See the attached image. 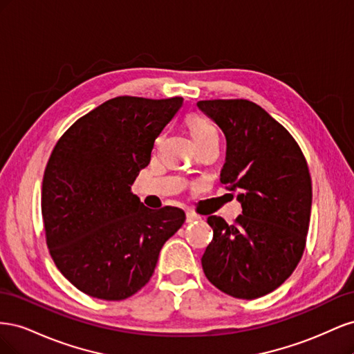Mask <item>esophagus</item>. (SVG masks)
I'll list each match as a JSON object with an SVG mask.
<instances>
[{
  "instance_id": "esophagus-1",
  "label": "esophagus",
  "mask_w": 354,
  "mask_h": 354,
  "mask_svg": "<svg viewBox=\"0 0 354 354\" xmlns=\"http://www.w3.org/2000/svg\"><path fill=\"white\" fill-rule=\"evenodd\" d=\"M198 220H201V217L196 216V214H194V212H187L186 214V221L187 223H194V221H198Z\"/></svg>"
}]
</instances>
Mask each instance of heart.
<instances>
[{
	"label": "heart",
	"instance_id": "obj_1",
	"mask_svg": "<svg viewBox=\"0 0 354 354\" xmlns=\"http://www.w3.org/2000/svg\"><path fill=\"white\" fill-rule=\"evenodd\" d=\"M187 127L190 130L192 138L199 147L211 140H218V130L205 116L192 113L187 116Z\"/></svg>",
	"mask_w": 354,
	"mask_h": 354
}]
</instances>
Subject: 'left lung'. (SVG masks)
I'll return each mask as SVG.
<instances>
[{
    "label": "left lung",
    "instance_id": "left-lung-1",
    "mask_svg": "<svg viewBox=\"0 0 354 354\" xmlns=\"http://www.w3.org/2000/svg\"><path fill=\"white\" fill-rule=\"evenodd\" d=\"M226 136L220 181L238 190L242 214L229 226L208 217L202 255L207 279L224 294L254 299L281 286L301 260L312 209V178L286 128L250 100H201Z\"/></svg>",
    "mask_w": 354,
    "mask_h": 354
}]
</instances>
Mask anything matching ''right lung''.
<instances>
[{
    "mask_svg": "<svg viewBox=\"0 0 354 354\" xmlns=\"http://www.w3.org/2000/svg\"><path fill=\"white\" fill-rule=\"evenodd\" d=\"M181 104V97L111 99L80 118L53 149L41 194L47 246L84 294L108 301L136 294L183 226V209H151L131 192Z\"/></svg>",
    "mask_w": 354,
    "mask_h": 354,
    "instance_id": "add662e5",
    "label": "right lung"
}]
</instances>
